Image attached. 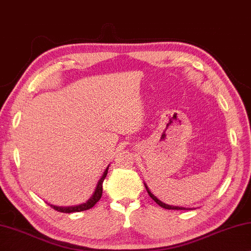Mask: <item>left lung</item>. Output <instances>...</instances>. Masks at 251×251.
Here are the masks:
<instances>
[{
  "instance_id": "left-lung-1",
  "label": "left lung",
  "mask_w": 251,
  "mask_h": 251,
  "mask_svg": "<svg viewBox=\"0 0 251 251\" xmlns=\"http://www.w3.org/2000/svg\"><path fill=\"white\" fill-rule=\"evenodd\" d=\"M146 185V184H144ZM146 189H147V191H148V193H149V196L152 198V199L156 201V203H158L159 204L160 207H162V208H165V209H174V210H184L185 208H183V207H173V206H169V204H166V203H164V202H161V201L158 199L157 197H154L152 193H151L150 191H149V189H148V186L146 185Z\"/></svg>"
}]
</instances>
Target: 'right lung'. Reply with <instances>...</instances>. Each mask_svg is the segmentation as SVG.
Listing matches in <instances>:
<instances>
[{
    "instance_id": "right-lung-1",
    "label": "right lung",
    "mask_w": 251,
    "mask_h": 251,
    "mask_svg": "<svg viewBox=\"0 0 251 251\" xmlns=\"http://www.w3.org/2000/svg\"><path fill=\"white\" fill-rule=\"evenodd\" d=\"M107 174H108V168L105 169L103 175H102V177L100 178V181L98 182L97 190H95L94 195L92 196V198L89 201H87V202L78 204V206H75V207H56V206H52V204H51V207L53 208V209H55L56 211H60V213H66V214L77 213V211H84V210L91 209V208L93 207L94 204L101 199V197H102V184H103V181H104V178H105V176H107Z\"/></svg>"
}]
</instances>
